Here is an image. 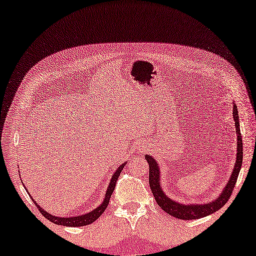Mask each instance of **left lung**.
Segmentation results:
<instances>
[{
  "mask_svg": "<svg viewBox=\"0 0 256 256\" xmlns=\"http://www.w3.org/2000/svg\"><path fill=\"white\" fill-rule=\"evenodd\" d=\"M233 118L236 122V138H238V153H236V160L234 170L232 172L231 178L228 182L226 186L224 192L219 196L218 199H216L210 204H192V206H184L179 202H176L172 199H170L167 196L162 192V187L160 184V168L158 165L156 164V160L150 155H146L145 158L148 160L150 165V187L152 192L154 194V198L156 202L158 204L160 208L167 212L168 214L175 216L177 219L180 220H196L204 218V216H209L214 212L218 211L224 206L228 200L230 199L231 194L234 189L236 182L238 180V172H240L242 160H243V145H242V136L240 132V125H238V108L234 104L233 106Z\"/></svg>",
  "mask_w": 256,
  "mask_h": 256,
  "instance_id": "obj_1",
  "label": "left lung"
}]
</instances>
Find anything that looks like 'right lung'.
Masks as SVG:
<instances>
[{
  "instance_id": "right-lung-1",
  "label": "right lung",
  "mask_w": 256,
  "mask_h": 256,
  "mask_svg": "<svg viewBox=\"0 0 256 256\" xmlns=\"http://www.w3.org/2000/svg\"><path fill=\"white\" fill-rule=\"evenodd\" d=\"M125 164L120 166L116 172H114V175L111 179V182L108 184V190H106V198L103 200V202L98 206L96 209H94L92 212H89V214H84V216H72V218H60V216H52L50 214H47L46 211L42 210L40 208V206H37V204L35 202V200L32 199V202H34L37 206V209L40 211V214L45 216L46 219H48L50 221H52V224H60V226H88L92 222H94L99 216L104 212V210L106 209V206L110 202V198H111V194H113V190L116 188V184L118 182V178L120 176V174L123 170Z\"/></svg>"
}]
</instances>
